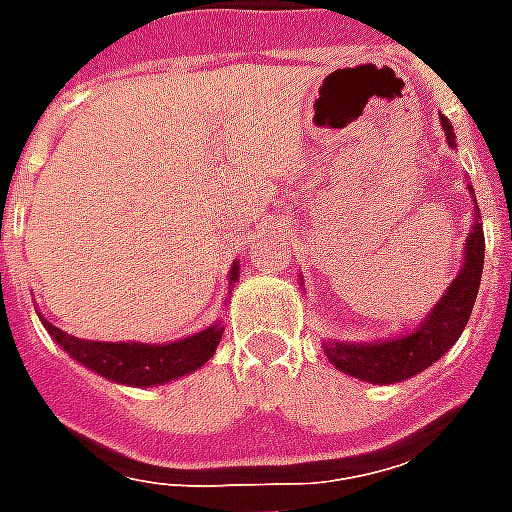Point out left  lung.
I'll return each instance as SVG.
<instances>
[{"instance_id":"obj_1","label":"left lung","mask_w":512,"mask_h":512,"mask_svg":"<svg viewBox=\"0 0 512 512\" xmlns=\"http://www.w3.org/2000/svg\"><path fill=\"white\" fill-rule=\"evenodd\" d=\"M441 128H444L450 147H455V134H452L447 117H441ZM469 194L474 197L472 186H469ZM477 213L480 208L474 202V216ZM483 257V224L480 219H474L472 233L466 238V255H463L458 277L452 279L450 288L444 290V296L428 312V318L419 323L417 332H406L392 340H381V343L326 340L323 351L329 356V362L348 376L362 378L370 384H397V381H406V378L428 370L436 359H441L455 345L472 315L480 277H483Z\"/></svg>"}]
</instances>
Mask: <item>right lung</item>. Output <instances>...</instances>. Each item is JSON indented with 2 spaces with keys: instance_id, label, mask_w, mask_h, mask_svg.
<instances>
[{
  "instance_id": "1",
  "label": "right lung",
  "mask_w": 512,
  "mask_h": 512,
  "mask_svg": "<svg viewBox=\"0 0 512 512\" xmlns=\"http://www.w3.org/2000/svg\"><path fill=\"white\" fill-rule=\"evenodd\" d=\"M238 277V266L230 268V285ZM46 332L54 337V343L62 345L65 354H71L79 365L90 367L98 376L117 381L128 386H158L175 381L180 376H189L194 370H200L213 354L216 345L222 340L224 329L219 323H213L202 332L191 334L178 343H95V340H82L71 337L46 318H40Z\"/></svg>"
}]
</instances>
